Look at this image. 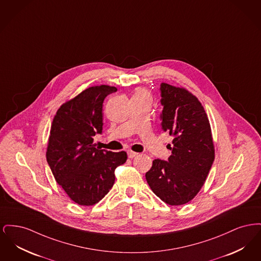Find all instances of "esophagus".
I'll use <instances>...</instances> for the list:
<instances>
[{
  "mask_svg": "<svg viewBox=\"0 0 261 261\" xmlns=\"http://www.w3.org/2000/svg\"><path fill=\"white\" fill-rule=\"evenodd\" d=\"M127 153H128V158H129V159H133V158H135V156H137V155L139 154L138 152H135V151H133V150H128Z\"/></svg>",
  "mask_w": 261,
  "mask_h": 261,
  "instance_id": "esophagus-1",
  "label": "esophagus"
}]
</instances>
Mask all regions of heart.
<instances>
[{
  "mask_svg": "<svg viewBox=\"0 0 261 261\" xmlns=\"http://www.w3.org/2000/svg\"><path fill=\"white\" fill-rule=\"evenodd\" d=\"M133 96H145V97H149L148 93H147L146 90H144V89H139V90H137L136 92H135V94H134Z\"/></svg>",
  "mask_w": 261,
  "mask_h": 261,
  "instance_id": "1",
  "label": "heart"
}]
</instances>
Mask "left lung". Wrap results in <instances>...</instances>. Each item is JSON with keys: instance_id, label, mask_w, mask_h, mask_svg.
<instances>
[{"instance_id": "8db88e82", "label": "left lung", "mask_w": 261, "mask_h": 261, "mask_svg": "<svg viewBox=\"0 0 261 261\" xmlns=\"http://www.w3.org/2000/svg\"><path fill=\"white\" fill-rule=\"evenodd\" d=\"M162 130L174 137L168 162L154 160L146 173L151 191L170 205L194 199L203 186L215 150L207 114L185 88L162 83Z\"/></svg>"}]
</instances>
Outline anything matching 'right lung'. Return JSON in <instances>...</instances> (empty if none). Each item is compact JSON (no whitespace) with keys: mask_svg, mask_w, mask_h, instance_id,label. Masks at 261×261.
Wrapping results in <instances>:
<instances>
[{"mask_svg":"<svg viewBox=\"0 0 261 261\" xmlns=\"http://www.w3.org/2000/svg\"><path fill=\"white\" fill-rule=\"evenodd\" d=\"M117 89L93 86L62 103L56 113L46 158L53 175L67 196L79 205L99 202L112 189L125 151L95 148L93 137L102 130V102Z\"/></svg>","mask_w":261,"mask_h":261,"instance_id":"right-lung-1","label":"right lung"}]
</instances>
